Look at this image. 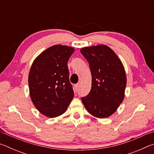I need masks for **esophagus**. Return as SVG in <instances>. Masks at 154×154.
Returning <instances> with one entry per match:
<instances>
[{"label": "esophagus", "mask_w": 154, "mask_h": 154, "mask_svg": "<svg viewBox=\"0 0 154 154\" xmlns=\"http://www.w3.org/2000/svg\"><path fill=\"white\" fill-rule=\"evenodd\" d=\"M75 90L76 91H77L78 90H79V84H76L75 85Z\"/></svg>", "instance_id": "34e87169"}]
</instances>
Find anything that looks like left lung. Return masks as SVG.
Segmentation results:
<instances>
[{
    "label": "left lung",
    "mask_w": 154,
    "mask_h": 154,
    "mask_svg": "<svg viewBox=\"0 0 154 154\" xmlns=\"http://www.w3.org/2000/svg\"><path fill=\"white\" fill-rule=\"evenodd\" d=\"M80 51L89 62L92 74L91 90L82 98V103L95 118H108L123 102L126 85L124 65L107 45L86 47Z\"/></svg>",
    "instance_id": "obj_1"
}]
</instances>
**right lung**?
Wrapping results in <instances>:
<instances>
[{
    "mask_svg": "<svg viewBox=\"0 0 154 154\" xmlns=\"http://www.w3.org/2000/svg\"><path fill=\"white\" fill-rule=\"evenodd\" d=\"M74 51L69 46L53 45L36 57L31 66L28 75L31 100L48 118L63 114L73 98L67 62Z\"/></svg>",
    "mask_w": 154,
    "mask_h": 154,
    "instance_id": "1",
    "label": "right lung"
}]
</instances>
